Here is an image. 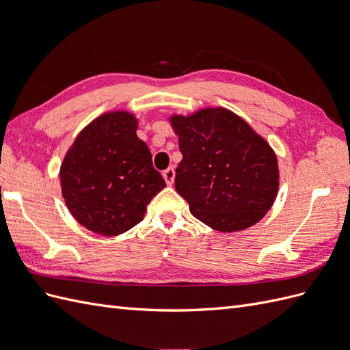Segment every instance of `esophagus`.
Instances as JSON below:
<instances>
[{"label":"esophagus","mask_w":350,"mask_h":350,"mask_svg":"<svg viewBox=\"0 0 350 350\" xmlns=\"http://www.w3.org/2000/svg\"><path fill=\"white\" fill-rule=\"evenodd\" d=\"M162 175H163V179H165L167 185H172V184H174V179H175V171H174V167H167Z\"/></svg>","instance_id":"1"}]
</instances>
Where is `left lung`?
Segmentation results:
<instances>
[{
  "mask_svg": "<svg viewBox=\"0 0 350 350\" xmlns=\"http://www.w3.org/2000/svg\"><path fill=\"white\" fill-rule=\"evenodd\" d=\"M183 161L175 188L194 217L219 232L243 230L266 216L279 191L270 144L226 108L171 115Z\"/></svg>",
  "mask_w": 350,
  "mask_h": 350,
  "instance_id": "8db88e82",
  "label": "left lung"
}]
</instances>
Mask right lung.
<instances>
[{
  "label": "right lung",
  "mask_w": 350,
  "mask_h": 350,
  "mask_svg": "<svg viewBox=\"0 0 350 350\" xmlns=\"http://www.w3.org/2000/svg\"><path fill=\"white\" fill-rule=\"evenodd\" d=\"M137 129L139 120L131 112H105L79 133L61 163L68 211L98 235L116 237L134 228L166 187Z\"/></svg>",
  "instance_id": "obj_1"
}]
</instances>
